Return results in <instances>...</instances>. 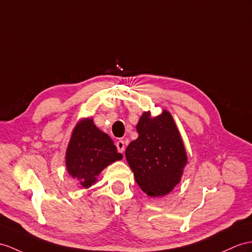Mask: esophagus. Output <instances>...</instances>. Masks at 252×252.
Here are the masks:
<instances>
[{"label":"esophagus","mask_w":252,"mask_h":252,"mask_svg":"<svg viewBox=\"0 0 252 252\" xmlns=\"http://www.w3.org/2000/svg\"><path fill=\"white\" fill-rule=\"evenodd\" d=\"M116 147H118V151H119L120 153L124 152V151H125V142H124V141L119 140L118 142H116Z\"/></svg>","instance_id":"obj_1"}]
</instances>
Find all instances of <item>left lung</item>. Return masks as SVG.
Masks as SVG:
<instances>
[{"label":"left lung","mask_w":252,"mask_h":252,"mask_svg":"<svg viewBox=\"0 0 252 252\" xmlns=\"http://www.w3.org/2000/svg\"><path fill=\"white\" fill-rule=\"evenodd\" d=\"M136 128L139 137L127 146V162L143 192L163 197L180 184L188 162L181 133L168 110L154 118L144 112Z\"/></svg>","instance_id":"8db88e82"}]
</instances>
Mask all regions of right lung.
Here are the masks:
<instances>
[{"mask_svg": "<svg viewBox=\"0 0 252 252\" xmlns=\"http://www.w3.org/2000/svg\"><path fill=\"white\" fill-rule=\"evenodd\" d=\"M123 158L112 139L94 124L92 118L80 120L72 129L65 154L68 174L80 186L90 188L109 164Z\"/></svg>", "mask_w": 252, "mask_h": 252, "instance_id": "1", "label": "right lung"}]
</instances>
